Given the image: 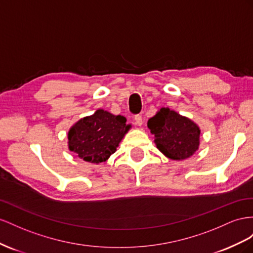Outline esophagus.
Instances as JSON below:
<instances>
[{
    "instance_id": "esophagus-1",
    "label": "esophagus",
    "mask_w": 253,
    "mask_h": 253,
    "mask_svg": "<svg viewBox=\"0 0 253 253\" xmlns=\"http://www.w3.org/2000/svg\"><path fill=\"white\" fill-rule=\"evenodd\" d=\"M134 121H135V124L141 126L143 124V119H142V115L140 114H136L134 117Z\"/></svg>"
}]
</instances>
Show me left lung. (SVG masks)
Here are the masks:
<instances>
[{
	"label": "left lung",
	"mask_w": 253,
	"mask_h": 253,
	"mask_svg": "<svg viewBox=\"0 0 253 253\" xmlns=\"http://www.w3.org/2000/svg\"><path fill=\"white\" fill-rule=\"evenodd\" d=\"M147 126L155 134L158 149L171 160H183L198 149V126L169 108H161L148 120Z\"/></svg>",
	"instance_id": "left-lung-1"
}]
</instances>
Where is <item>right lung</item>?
Wrapping results in <instances>:
<instances>
[{
  "label": "right lung",
  "mask_w": 253,
  "mask_h": 253,
  "mask_svg": "<svg viewBox=\"0 0 253 253\" xmlns=\"http://www.w3.org/2000/svg\"><path fill=\"white\" fill-rule=\"evenodd\" d=\"M129 127L124 117L99 109L70 129L69 148L86 162H104L115 153Z\"/></svg>",
  "instance_id": "add662e5"
}]
</instances>
